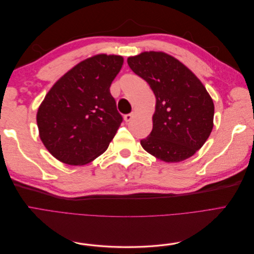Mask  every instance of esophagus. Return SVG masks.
I'll use <instances>...</instances> for the list:
<instances>
[{
	"label": "esophagus",
	"mask_w": 254,
	"mask_h": 254,
	"mask_svg": "<svg viewBox=\"0 0 254 254\" xmlns=\"http://www.w3.org/2000/svg\"><path fill=\"white\" fill-rule=\"evenodd\" d=\"M133 118H134V114H133V113H128V114H125V117H124V119H125L126 123H129V122L131 121Z\"/></svg>",
	"instance_id": "34e87169"
}]
</instances>
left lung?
Here are the masks:
<instances>
[{
	"mask_svg": "<svg viewBox=\"0 0 254 254\" xmlns=\"http://www.w3.org/2000/svg\"><path fill=\"white\" fill-rule=\"evenodd\" d=\"M128 65L156 95L150 134L142 147L164 162H180L201 148L213 129L214 104L189 68L162 52L129 57Z\"/></svg>",
	"mask_w": 254,
	"mask_h": 254,
	"instance_id": "left-lung-1",
	"label": "left lung"
}]
</instances>
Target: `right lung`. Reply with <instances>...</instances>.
I'll list each match as a JSON object with an SVG mask.
<instances>
[{
    "label": "right lung",
    "mask_w": 254,
    "mask_h": 254,
    "mask_svg": "<svg viewBox=\"0 0 254 254\" xmlns=\"http://www.w3.org/2000/svg\"><path fill=\"white\" fill-rule=\"evenodd\" d=\"M123 57L96 55L75 65L45 95L37 113L42 143L57 160L83 165L108 148L123 122L110 86Z\"/></svg>",
    "instance_id": "add662e5"
}]
</instances>
